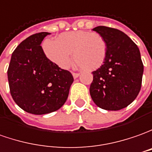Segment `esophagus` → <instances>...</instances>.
Here are the masks:
<instances>
[{
    "label": "esophagus",
    "mask_w": 152,
    "mask_h": 152,
    "mask_svg": "<svg viewBox=\"0 0 152 152\" xmlns=\"http://www.w3.org/2000/svg\"><path fill=\"white\" fill-rule=\"evenodd\" d=\"M72 76L74 78H77L78 76H80V73H77V72H72Z\"/></svg>",
    "instance_id": "obj_1"
}]
</instances>
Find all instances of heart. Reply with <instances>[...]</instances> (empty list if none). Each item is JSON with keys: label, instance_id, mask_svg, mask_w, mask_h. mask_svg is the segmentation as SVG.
<instances>
[{"label": "heart", "instance_id": "obj_1", "mask_svg": "<svg viewBox=\"0 0 152 152\" xmlns=\"http://www.w3.org/2000/svg\"><path fill=\"white\" fill-rule=\"evenodd\" d=\"M43 47L46 56L62 69L70 66L73 52L76 65L86 72L96 70L102 66L107 50L102 35L85 31L62 33L56 41H46Z\"/></svg>", "mask_w": 152, "mask_h": 152}]
</instances>
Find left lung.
Masks as SVG:
<instances>
[{"label": "left lung", "mask_w": 152, "mask_h": 152, "mask_svg": "<svg viewBox=\"0 0 152 152\" xmlns=\"http://www.w3.org/2000/svg\"><path fill=\"white\" fill-rule=\"evenodd\" d=\"M92 30L105 39L107 50L103 65L92 72L91 96L102 109H123L137 98L141 90L144 66L139 48L117 29L100 26Z\"/></svg>", "instance_id": "1"}]
</instances>
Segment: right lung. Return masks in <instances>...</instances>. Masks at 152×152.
Listing matches in <instances>:
<instances>
[{
    "label": "right lung",
    "mask_w": 152,
    "mask_h": 152,
    "mask_svg": "<svg viewBox=\"0 0 152 152\" xmlns=\"http://www.w3.org/2000/svg\"><path fill=\"white\" fill-rule=\"evenodd\" d=\"M48 32L34 34L20 43L7 70L10 92L25 111L43 115L65 104L73 82L72 73L46 57L41 46Z\"/></svg>",
    "instance_id": "obj_1"
}]
</instances>
